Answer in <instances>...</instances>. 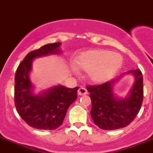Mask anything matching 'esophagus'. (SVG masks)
Instances as JSON below:
<instances>
[{"label": "esophagus", "instance_id": "obj_1", "mask_svg": "<svg viewBox=\"0 0 153 153\" xmlns=\"http://www.w3.org/2000/svg\"><path fill=\"white\" fill-rule=\"evenodd\" d=\"M77 94H78L79 96H83V95H86V94H88V91L87 90L85 89V88H79L78 90V92H77Z\"/></svg>", "mask_w": 153, "mask_h": 153}]
</instances>
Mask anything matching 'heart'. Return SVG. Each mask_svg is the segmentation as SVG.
Instances as JSON below:
<instances>
[{
	"label": "heart",
	"instance_id": "heart-1",
	"mask_svg": "<svg viewBox=\"0 0 153 153\" xmlns=\"http://www.w3.org/2000/svg\"><path fill=\"white\" fill-rule=\"evenodd\" d=\"M122 62V56L119 53L92 49L78 55L74 65L76 70L88 72V79L92 82L102 83L116 74Z\"/></svg>",
	"mask_w": 153,
	"mask_h": 153
}]
</instances>
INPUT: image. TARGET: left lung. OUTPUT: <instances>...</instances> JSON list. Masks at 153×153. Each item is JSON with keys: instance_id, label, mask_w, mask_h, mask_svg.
<instances>
[{"instance_id": "obj_1", "label": "left lung", "mask_w": 153, "mask_h": 153, "mask_svg": "<svg viewBox=\"0 0 153 153\" xmlns=\"http://www.w3.org/2000/svg\"><path fill=\"white\" fill-rule=\"evenodd\" d=\"M135 76V82L125 98H118L113 94V86L119 78L99 85L87 86L92 103L91 115L101 129L117 130L129 125L136 117L143 102L142 73L139 69L127 72Z\"/></svg>"}]
</instances>
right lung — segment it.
<instances>
[{
  "instance_id": "1",
  "label": "right lung",
  "mask_w": 153,
  "mask_h": 153,
  "mask_svg": "<svg viewBox=\"0 0 153 153\" xmlns=\"http://www.w3.org/2000/svg\"><path fill=\"white\" fill-rule=\"evenodd\" d=\"M61 42L49 43L31 51L19 65L15 76V105L20 117L29 126L39 130H55L63 123L70 105L77 99L79 87L68 88L58 85L33 93L29 73L34 59L60 53Z\"/></svg>"
}]
</instances>
